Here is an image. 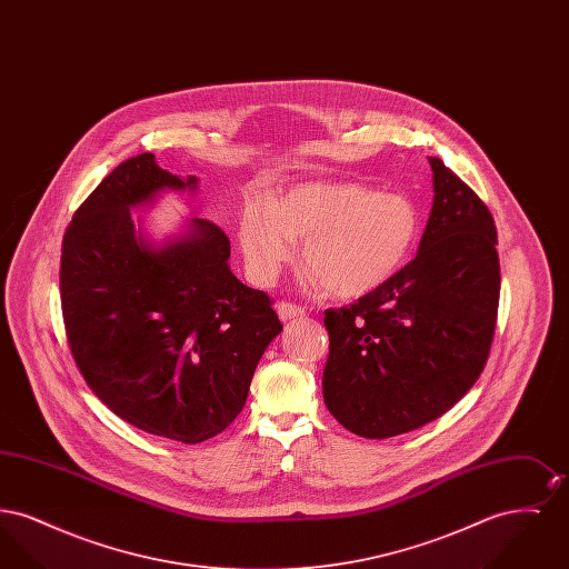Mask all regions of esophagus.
<instances>
[{
  "instance_id": "esophagus-1",
  "label": "esophagus",
  "mask_w": 569,
  "mask_h": 569,
  "mask_svg": "<svg viewBox=\"0 0 569 569\" xmlns=\"http://www.w3.org/2000/svg\"><path fill=\"white\" fill-rule=\"evenodd\" d=\"M277 313H279V320L288 322V320L302 318L307 311H305V309H300L297 305H292V302H279V305H277Z\"/></svg>"
}]
</instances>
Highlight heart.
<instances>
[{"label":"heart","instance_id":"1","mask_svg":"<svg viewBox=\"0 0 569 569\" xmlns=\"http://www.w3.org/2000/svg\"><path fill=\"white\" fill-rule=\"evenodd\" d=\"M420 232L416 204L399 191L362 183H298L239 217V243L251 277L269 286L302 242L307 288L360 298L406 264Z\"/></svg>","mask_w":569,"mask_h":569}]
</instances>
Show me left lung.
Masks as SVG:
<instances>
[{
  "instance_id": "obj_1",
  "label": "left lung",
  "mask_w": 569,
  "mask_h": 569,
  "mask_svg": "<svg viewBox=\"0 0 569 569\" xmlns=\"http://www.w3.org/2000/svg\"><path fill=\"white\" fill-rule=\"evenodd\" d=\"M416 258L352 307L328 309L322 390L352 433L386 439L457 406L487 365L497 307V230L487 204L441 162Z\"/></svg>"
}]
</instances>
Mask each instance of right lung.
Wrapping results in <instances>:
<instances>
[{"label": "right lung", "mask_w": 569, "mask_h": 569, "mask_svg": "<svg viewBox=\"0 0 569 569\" xmlns=\"http://www.w3.org/2000/svg\"><path fill=\"white\" fill-rule=\"evenodd\" d=\"M163 191L196 193L140 153L119 163L72 217L61 247V311L96 397L136 429L181 443L221 433L283 330L271 300L230 271V241L209 219L153 241L132 211Z\"/></svg>", "instance_id": "right-lung-1"}]
</instances>
